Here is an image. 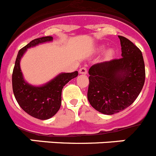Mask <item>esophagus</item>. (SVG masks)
Here are the masks:
<instances>
[{"label": "esophagus", "instance_id": "34e87169", "mask_svg": "<svg viewBox=\"0 0 156 156\" xmlns=\"http://www.w3.org/2000/svg\"><path fill=\"white\" fill-rule=\"evenodd\" d=\"M79 74H87V69L86 67H82V68L79 69Z\"/></svg>", "mask_w": 156, "mask_h": 156}]
</instances>
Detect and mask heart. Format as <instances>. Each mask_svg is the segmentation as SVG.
Instances as JSON below:
<instances>
[{
  "label": "heart",
  "instance_id": "heart-1",
  "mask_svg": "<svg viewBox=\"0 0 156 156\" xmlns=\"http://www.w3.org/2000/svg\"><path fill=\"white\" fill-rule=\"evenodd\" d=\"M104 49V46L100 45L98 48H97V52H102ZM113 54H114V50L112 49V48H109V49L107 50L106 52H105V56L108 58H110V57H112V55H113Z\"/></svg>",
  "mask_w": 156,
  "mask_h": 156
}]
</instances>
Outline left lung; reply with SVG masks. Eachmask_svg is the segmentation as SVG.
<instances>
[{"label":"left lung","instance_id":"left-lung-1","mask_svg":"<svg viewBox=\"0 0 156 156\" xmlns=\"http://www.w3.org/2000/svg\"><path fill=\"white\" fill-rule=\"evenodd\" d=\"M122 58L93 65L89 70L87 97L94 109L114 115L130 106L145 80L142 52L130 41L119 36Z\"/></svg>","mask_w":156,"mask_h":156}]
</instances>
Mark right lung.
<instances>
[{"instance_id":"add662e5","label":"right lung","mask_w":156,"mask_h":156,"mask_svg":"<svg viewBox=\"0 0 156 156\" xmlns=\"http://www.w3.org/2000/svg\"><path fill=\"white\" fill-rule=\"evenodd\" d=\"M51 36L42 37L31 41L19 51L12 73V89L20 106L32 117L46 120L57 113L61 106V93L63 86L78 76V71L59 73L48 82L34 86L27 82L20 68V61L28 48L44 43L52 42Z\"/></svg>"}]
</instances>
